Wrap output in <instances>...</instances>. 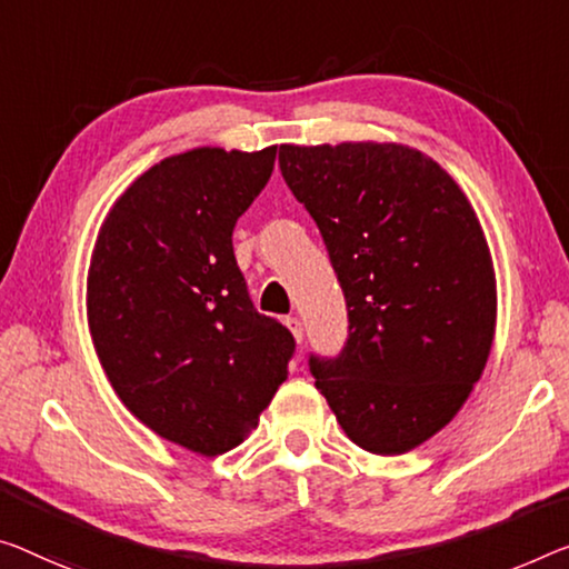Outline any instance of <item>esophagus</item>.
Returning <instances> with one entry per match:
<instances>
[{
    "label": "esophagus",
    "instance_id": "obj_1",
    "mask_svg": "<svg viewBox=\"0 0 569 569\" xmlns=\"http://www.w3.org/2000/svg\"><path fill=\"white\" fill-rule=\"evenodd\" d=\"M284 326L292 330L295 340H297V343H300V340H302V322H300V318H295V315H287V318H284Z\"/></svg>",
    "mask_w": 569,
    "mask_h": 569
}]
</instances>
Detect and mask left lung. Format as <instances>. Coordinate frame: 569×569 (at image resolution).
Returning a JSON list of instances; mask_svg holds the SVG:
<instances>
[{"label":"left lung","instance_id":"8db88e82","mask_svg":"<svg viewBox=\"0 0 569 569\" xmlns=\"http://www.w3.org/2000/svg\"><path fill=\"white\" fill-rule=\"evenodd\" d=\"M279 170L346 297L343 348L308 358L315 387L363 450H412L456 417L491 351L496 282L473 208L401 144H282Z\"/></svg>","mask_w":569,"mask_h":569}]
</instances>
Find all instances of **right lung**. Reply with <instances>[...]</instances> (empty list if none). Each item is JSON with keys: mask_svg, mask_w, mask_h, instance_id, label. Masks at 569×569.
<instances>
[{"mask_svg": "<svg viewBox=\"0 0 569 569\" xmlns=\"http://www.w3.org/2000/svg\"><path fill=\"white\" fill-rule=\"evenodd\" d=\"M274 154L168 157L117 200L91 257L89 326L113 391L200 456L254 430L295 353L290 330L251 302L231 239Z\"/></svg>", "mask_w": 569, "mask_h": 569, "instance_id": "1", "label": "right lung"}]
</instances>
